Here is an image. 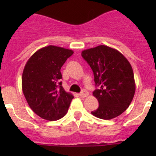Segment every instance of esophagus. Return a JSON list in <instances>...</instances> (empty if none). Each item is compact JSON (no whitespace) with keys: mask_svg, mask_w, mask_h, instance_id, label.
Segmentation results:
<instances>
[{"mask_svg":"<svg viewBox=\"0 0 156 156\" xmlns=\"http://www.w3.org/2000/svg\"><path fill=\"white\" fill-rule=\"evenodd\" d=\"M88 94H89V93H88L87 90H81V92L80 93V96L82 97H87Z\"/></svg>","mask_w":156,"mask_h":156,"instance_id":"1","label":"esophagus"}]
</instances>
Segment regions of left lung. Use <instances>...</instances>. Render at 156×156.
Instances as JSON below:
<instances>
[{"label":"left lung","instance_id":"1","mask_svg":"<svg viewBox=\"0 0 156 156\" xmlns=\"http://www.w3.org/2000/svg\"><path fill=\"white\" fill-rule=\"evenodd\" d=\"M81 56L93 70L99 87L93 92L99 107L91 114L105 120L120 115L130 106L136 90L130 62L119 50L105 45L83 50Z\"/></svg>","mask_w":156,"mask_h":156}]
</instances>
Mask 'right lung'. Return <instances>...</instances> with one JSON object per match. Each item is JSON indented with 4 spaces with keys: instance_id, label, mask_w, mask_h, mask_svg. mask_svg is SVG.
Here are the masks:
<instances>
[{
    "instance_id": "right-lung-1",
    "label": "right lung",
    "mask_w": 156,
    "mask_h": 156,
    "mask_svg": "<svg viewBox=\"0 0 156 156\" xmlns=\"http://www.w3.org/2000/svg\"><path fill=\"white\" fill-rule=\"evenodd\" d=\"M74 52L60 47L39 49L25 66L22 88L32 111L44 119L56 121L68 112L73 95L62 86L60 69Z\"/></svg>"
}]
</instances>
